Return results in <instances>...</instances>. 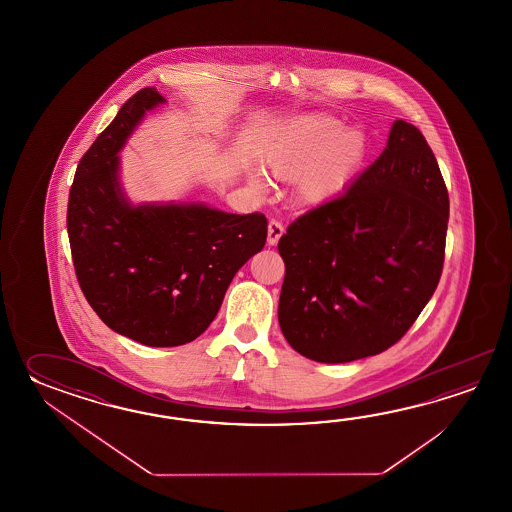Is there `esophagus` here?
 I'll use <instances>...</instances> for the list:
<instances>
[{
  "label": "esophagus",
  "instance_id": "obj_1",
  "mask_svg": "<svg viewBox=\"0 0 512 512\" xmlns=\"http://www.w3.org/2000/svg\"><path fill=\"white\" fill-rule=\"evenodd\" d=\"M282 234V223H280V221H276V219H271V221H269V234H267V243H269V245H276L278 240L282 238Z\"/></svg>",
  "mask_w": 512,
  "mask_h": 512
}]
</instances>
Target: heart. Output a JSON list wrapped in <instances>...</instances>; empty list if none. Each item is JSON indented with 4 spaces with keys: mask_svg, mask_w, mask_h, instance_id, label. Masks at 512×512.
<instances>
[{
    "mask_svg": "<svg viewBox=\"0 0 512 512\" xmlns=\"http://www.w3.org/2000/svg\"><path fill=\"white\" fill-rule=\"evenodd\" d=\"M364 152L360 131L340 130V122L327 115H307L291 124L265 163L278 179L296 177L298 197L315 205L348 183Z\"/></svg>",
    "mask_w": 512,
    "mask_h": 512,
    "instance_id": "obj_1",
    "label": "heart"
}]
</instances>
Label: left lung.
Listing matches in <instances>:
<instances>
[{
	"mask_svg": "<svg viewBox=\"0 0 512 512\" xmlns=\"http://www.w3.org/2000/svg\"><path fill=\"white\" fill-rule=\"evenodd\" d=\"M448 190L423 133L395 120L348 192L307 210L278 241V322L326 364L379 355L412 327L443 272Z\"/></svg>",
	"mask_w": 512,
	"mask_h": 512,
	"instance_id": "left-lung-1",
	"label": "left lung"
}]
</instances>
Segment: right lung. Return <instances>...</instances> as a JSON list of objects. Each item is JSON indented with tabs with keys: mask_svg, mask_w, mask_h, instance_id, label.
Wrapping results in <instances>:
<instances>
[{
	"mask_svg": "<svg viewBox=\"0 0 512 512\" xmlns=\"http://www.w3.org/2000/svg\"><path fill=\"white\" fill-rule=\"evenodd\" d=\"M161 102L155 87L137 91L84 153L67 234L78 285L100 320L144 346L172 348L216 318L234 274L263 249L267 218L205 205L131 207L117 181V152Z\"/></svg>",
	"mask_w": 512,
	"mask_h": 512,
	"instance_id": "add662e5",
	"label": "right lung"
}]
</instances>
